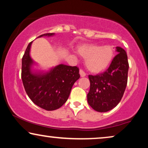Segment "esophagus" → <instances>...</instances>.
Returning a JSON list of instances; mask_svg holds the SVG:
<instances>
[{"label":"esophagus","instance_id":"1","mask_svg":"<svg viewBox=\"0 0 148 148\" xmlns=\"http://www.w3.org/2000/svg\"><path fill=\"white\" fill-rule=\"evenodd\" d=\"M79 73H80L81 77H85V76L86 75V73L84 72V71L83 70V69H80Z\"/></svg>","mask_w":148,"mask_h":148}]
</instances>
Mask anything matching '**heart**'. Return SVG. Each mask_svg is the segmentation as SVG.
Returning a JSON list of instances; mask_svg holds the SVG:
<instances>
[{
	"label": "heart",
	"instance_id": "b5f03b06",
	"mask_svg": "<svg viewBox=\"0 0 148 148\" xmlns=\"http://www.w3.org/2000/svg\"><path fill=\"white\" fill-rule=\"evenodd\" d=\"M77 51L80 56L86 58V64L88 69L94 73L106 69L114 55L112 48L110 46L84 44L78 48Z\"/></svg>",
	"mask_w": 148,
	"mask_h": 148
}]
</instances>
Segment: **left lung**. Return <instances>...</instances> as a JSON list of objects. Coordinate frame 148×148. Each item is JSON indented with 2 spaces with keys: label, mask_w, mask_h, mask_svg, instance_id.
Instances as JSON below:
<instances>
[{
  "label": "left lung",
  "mask_w": 148,
  "mask_h": 148,
  "mask_svg": "<svg viewBox=\"0 0 148 148\" xmlns=\"http://www.w3.org/2000/svg\"><path fill=\"white\" fill-rule=\"evenodd\" d=\"M118 54L114 56L106 71L91 75L88 102L96 111L107 112L120 102L127 84L129 62L124 49L116 47Z\"/></svg>",
  "instance_id": "8db88e82"
}]
</instances>
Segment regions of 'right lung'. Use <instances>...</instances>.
<instances>
[{
	"mask_svg": "<svg viewBox=\"0 0 148 148\" xmlns=\"http://www.w3.org/2000/svg\"><path fill=\"white\" fill-rule=\"evenodd\" d=\"M54 33L40 36H51ZM32 42L28 44L22 58L21 79L27 96L34 104L46 110L59 108L66 102L75 82L80 77L77 66L64 64L52 68L47 73H33V60L29 51Z\"/></svg>",
	"mask_w": 148,
	"mask_h": 148,
	"instance_id": "add662e5",
	"label": "right lung"
}]
</instances>
